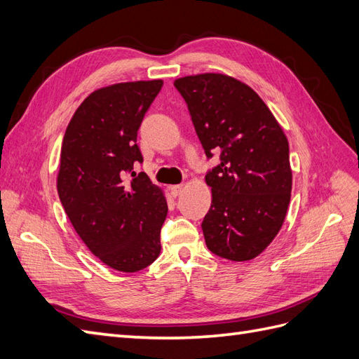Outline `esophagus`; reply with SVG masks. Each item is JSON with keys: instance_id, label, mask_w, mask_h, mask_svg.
I'll return each instance as SVG.
<instances>
[{"instance_id": "esophagus-1", "label": "esophagus", "mask_w": 359, "mask_h": 359, "mask_svg": "<svg viewBox=\"0 0 359 359\" xmlns=\"http://www.w3.org/2000/svg\"><path fill=\"white\" fill-rule=\"evenodd\" d=\"M182 191V186L181 184H177V186H172L170 187V194L173 198H177L180 194Z\"/></svg>"}]
</instances>
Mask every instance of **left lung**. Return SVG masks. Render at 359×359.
<instances>
[{
    "instance_id": "obj_1",
    "label": "left lung",
    "mask_w": 359,
    "mask_h": 359,
    "mask_svg": "<svg viewBox=\"0 0 359 359\" xmlns=\"http://www.w3.org/2000/svg\"><path fill=\"white\" fill-rule=\"evenodd\" d=\"M198 138L210 160L212 205L203 233L213 255L234 260L259 256L282 229L291 199L290 144L265 102L248 85L224 74L177 79Z\"/></svg>"
}]
</instances>
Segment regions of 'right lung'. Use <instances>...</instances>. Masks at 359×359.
Here are the masks:
<instances>
[{"label":"right lung","instance_id":"right-lung-1","mask_svg":"<svg viewBox=\"0 0 359 359\" xmlns=\"http://www.w3.org/2000/svg\"><path fill=\"white\" fill-rule=\"evenodd\" d=\"M161 86L140 81L94 91L60 151L57 194L69 222L94 256L123 273L149 266L161 250L168 204L144 172H134L143 163L137 133Z\"/></svg>","mask_w":359,"mask_h":359}]
</instances>
